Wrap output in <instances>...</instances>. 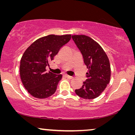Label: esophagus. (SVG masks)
<instances>
[{"instance_id": "esophagus-1", "label": "esophagus", "mask_w": 135, "mask_h": 135, "mask_svg": "<svg viewBox=\"0 0 135 135\" xmlns=\"http://www.w3.org/2000/svg\"><path fill=\"white\" fill-rule=\"evenodd\" d=\"M65 77H66V78H68V79H73V77L69 76V75H65Z\"/></svg>"}]
</instances>
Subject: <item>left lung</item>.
<instances>
[{
  "instance_id": "8db88e82",
  "label": "left lung",
  "mask_w": 135,
  "mask_h": 135,
  "mask_svg": "<svg viewBox=\"0 0 135 135\" xmlns=\"http://www.w3.org/2000/svg\"><path fill=\"white\" fill-rule=\"evenodd\" d=\"M72 38L82 53L87 69L86 79L79 89L75 90L79 97L85 99L98 97L106 88L110 78L108 57L102 47L90 37L74 35Z\"/></svg>"
}]
</instances>
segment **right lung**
<instances>
[{"mask_svg":"<svg viewBox=\"0 0 135 135\" xmlns=\"http://www.w3.org/2000/svg\"><path fill=\"white\" fill-rule=\"evenodd\" d=\"M71 38V34L49 35L36 40L26 50L20 61V77L25 88L32 97L44 99L56 91L62 75L47 73L45 68Z\"/></svg>","mask_w":135,"mask_h":135,"instance_id":"add662e5","label":"right lung"}]
</instances>
